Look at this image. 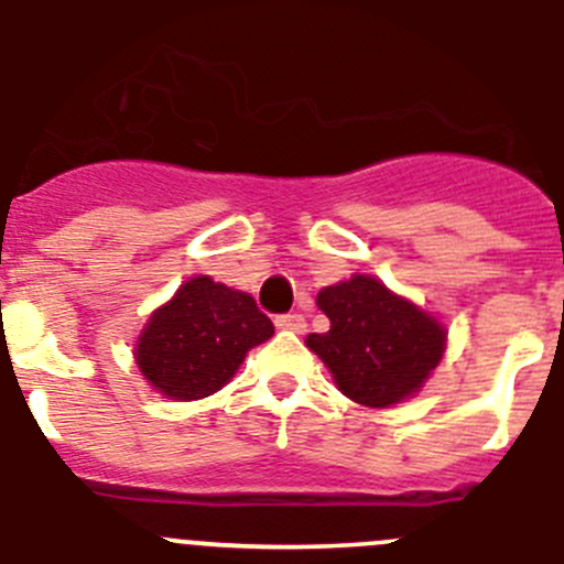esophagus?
Segmentation results:
<instances>
[{
  "instance_id": "1",
  "label": "esophagus",
  "mask_w": 564,
  "mask_h": 564,
  "mask_svg": "<svg viewBox=\"0 0 564 564\" xmlns=\"http://www.w3.org/2000/svg\"><path fill=\"white\" fill-rule=\"evenodd\" d=\"M276 327L288 329V333H304L307 322H304L302 313H285V316H276Z\"/></svg>"
}]
</instances>
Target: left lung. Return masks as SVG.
Returning <instances> with one entry per match:
<instances>
[{
  "label": "left lung",
  "mask_w": 564,
  "mask_h": 564,
  "mask_svg": "<svg viewBox=\"0 0 564 564\" xmlns=\"http://www.w3.org/2000/svg\"><path fill=\"white\" fill-rule=\"evenodd\" d=\"M316 304L329 329L304 344L324 360L340 394L366 408H391L422 391L447 349L436 316L366 273L322 288Z\"/></svg>",
  "instance_id": "8db88e82"
}]
</instances>
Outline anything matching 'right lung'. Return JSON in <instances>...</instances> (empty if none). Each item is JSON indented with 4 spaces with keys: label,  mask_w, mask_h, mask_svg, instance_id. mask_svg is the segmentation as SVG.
Masks as SVG:
<instances>
[{
    "label": "right lung",
    "mask_w": 564,
    "mask_h": 564,
    "mask_svg": "<svg viewBox=\"0 0 564 564\" xmlns=\"http://www.w3.org/2000/svg\"><path fill=\"white\" fill-rule=\"evenodd\" d=\"M273 324L248 293L212 276H193L156 307L139 333L133 358L159 394L200 400L229 383L248 349L265 344Z\"/></svg>",
    "instance_id": "1"
}]
</instances>
